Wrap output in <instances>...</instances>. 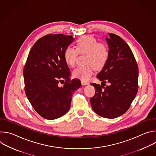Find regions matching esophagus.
I'll list each match as a JSON object with an SVG mask.
<instances>
[{"mask_svg": "<svg viewBox=\"0 0 156 156\" xmlns=\"http://www.w3.org/2000/svg\"><path fill=\"white\" fill-rule=\"evenodd\" d=\"M81 84H82V85H87V84H89L88 82L85 81H83V80H81Z\"/></svg>", "mask_w": 156, "mask_h": 156, "instance_id": "1", "label": "esophagus"}]
</instances>
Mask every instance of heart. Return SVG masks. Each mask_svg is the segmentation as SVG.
Instances as JSON below:
<instances>
[{
	"mask_svg": "<svg viewBox=\"0 0 156 156\" xmlns=\"http://www.w3.org/2000/svg\"><path fill=\"white\" fill-rule=\"evenodd\" d=\"M78 54H86L85 65L78 66L73 75L75 78L86 81L91 78L95 69L100 70L105 66L109 58L110 50L106 43L98 42L91 35H84L76 40V49L71 47L65 49L63 58L66 63L74 66Z\"/></svg>",
	"mask_w": 156,
	"mask_h": 156,
	"instance_id": "obj_1",
	"label": "heart"
}]
</instances>
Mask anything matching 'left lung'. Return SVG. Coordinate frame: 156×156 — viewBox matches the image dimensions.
<instances>
[{
  "instance_id": "left-lung-1",
  "label": "left lung",
  "mask_w": 156,
  "mask_h": 156,
  "mask_svg": "<svg viewBox=\"0 0 156 156\" xmlns=\"http://www.w3.org/2000/svg\"><path fill=\"white\" fill-rule=\"evenodd\" d=\"M106 41L110 56L97 75L101 84H91L96 93L90 102L94 112L107 119H115L129 108L138 90V66L126 42L120 36L108 33ZM107 82L111 84L105 87Z\"/></svg>"
}]
</instances>
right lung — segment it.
I'll use <instances>...</instances> for the list:
<instances>
[{
    "mask_svg": "<svg viewBox=\"0 0 156 156\" xmlns=\"http://www.w3.org/2000/svg\"><path fill=\"white\" fill-rule=\"evenodd\" d=\"M73 41L72 36H44L34 44L25 65V94L37 113L46 119L54 120L67 112L73 92L81 86L80 80H70L63 58ZM63 79L66 83L60 87L58 83Z\"/></svg>",
    "mask_w": 156,
    "mask_h": 156,
    "instance_id": "right-lung-1",
    "label": "right lung"
}]
</instances>
